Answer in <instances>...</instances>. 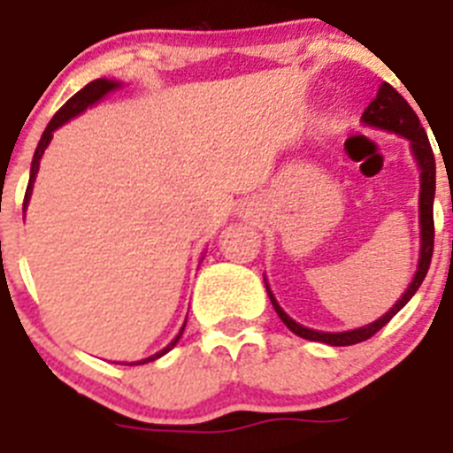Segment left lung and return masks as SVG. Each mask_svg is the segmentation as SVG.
<instances>
[{"instance_id": "left-lung-1", "label": "left lung", "mask_w": 453, "mask_h": 453, "mask_svg": "<svg viewBox=\"0 0 453 453\" xmlns=\"http://www.w3.org/2000/svg\"><path fill=\"white\" fill-rule=\"evenodd\" d=\"M364 124L374 126V128L381 130H390L395 135H402L411 142V150H413L415 160H418L419 166V236H422V246H419V264L418 271H415L413 282L409 284L406 293L397 300L393 309H390L386 316H381L374 323L365 325V327L358 329H349V332H338V334H329V332H316V329L303 327L300 323H296L293 318L287 316L280 304H277L275 296L271 293L266 284L268 297H271L273 307H275L277 316L282 318V323L291 329L293 334L297 336L307 338V341H318V343H327V345H354L361 343V341H368L370 336L379 332V329L384 327L388 323L390 318L399 311V309L404 307L409 303L411 297L415 296V291L419 288V284L425 282L426 271H429L431 264V255H434V196H435V157L434 150H431L429 137H426L425 128L419 124V117L415 115V110L406 104V99L399 95L397 89L388 83H381L379 88L377 96L370 101V105L365 108L364 112Z\"/></svg>"}]
</instances>
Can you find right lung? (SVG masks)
I'll return each instance as SVG.
<instances>
[{"label": "right lung", "mask_w": 453, "mask_h": 453, "mask_svg": "<svg viewBox=\"0 0 453 453\" xmlns=\"http://www.w3.org/2000/svg\"><path fill=\"white\" fill-rule=\"evenodd\" d=\"M119 85L121 83H117V81H108V79L92 81V83L85 85L83 89H79V92H76V95L72 96V99H69L67 104H65L63 108L58 110V112H56L54 119L49 121V126H47V128H44L42 137H40V142H38V149H35V153H34V162H31V176H28V187H27V194H24V210H27L28 198H31V189H34L35 176H38L40 157H42L44 149H47L49 142H51V137H54V130L60 128V126H63V124H67V121L72 119V117L81 115V112H83V110H88L89 105H95L96 101L104 99V96L108 95V92L117 89V88H119ZM182 332H185V325H182L180 334H178V336L173 338V341H171V343L166 345L165 349H160V352L153 354V357L142 358V361H135V364H126V365H142V364H149V361H156V358H160L162 354H166V352H169V349L176 348V343H178V341H180Z\"/></svg>", "instance_id": "add662e5"}]
</instances>
